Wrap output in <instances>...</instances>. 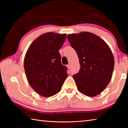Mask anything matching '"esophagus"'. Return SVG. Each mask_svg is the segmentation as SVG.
Instances as JSON below:
<instances>
[{
	"instance_id": "esophagus-1",
	"label": "esophagus",
	"mask_w": 128,
	"mask_h": 128,
	"mask_svg": "<svg viewBox=\"0 0 128 128\" xmlns=\"http://www.w3.org/2000/svg\"><path fill=\"white\" fill-rule=\"evenodd\" d=\"M67 68H68V69H70V67H71V65H70V64H67Z\"/></svg>"
}]
</instances>
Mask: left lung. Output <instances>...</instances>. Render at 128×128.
<instances>
[{
  "label": "left lung",
  "instance_id": "obj_1",
  "mask_svg": "<svg viewBox=\"0 0 128 128\" xmlns=\"http://www.w3.org/2000/svg\"><path fill=\"white\" fill-rule=\"evenodd\" d=\"M79 58L80 70L73 76L80 93L89 97L100 93L112 78L113 54L106 42L92 33L82 32L67 36Z\"/></svg>",
  "mask_w": 128,
  "mask_h": 128
}]
</instances>
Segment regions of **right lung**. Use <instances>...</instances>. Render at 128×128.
<instances>
[{
    "label": "right lung",
    "instance_id": "add662e5",
    "mask_svg": "<svg viewBox=\"0 0 128 128\" xmlns=\"http://www.w3.org/2000/svg\"><path fill=\"white\" fill-rule=\"evenodd\" d=\"M66 38V34H44L33 41L26 54L24 65L27 80L43 97L58 93L67 77V68L62 64L58 51Z\"/></svg>",
    "mask_w": 128,
    "mask_h": 128
}]
</instances>
